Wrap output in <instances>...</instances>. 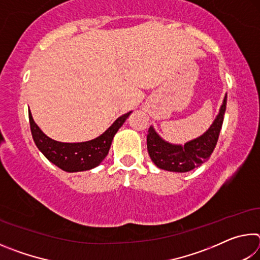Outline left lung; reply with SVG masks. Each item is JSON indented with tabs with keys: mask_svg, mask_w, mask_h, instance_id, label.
<instances>
[{
	"mask_svg": "<svg viewBox=\"0 0 260 260\" xmlns=\"http://www.w3.org/2000/svg\"><path fill=\"white\" fill-rule=\"evenodd\" d=\"M226 104L227 94L223 98L219 113L209 129L199 138L188 141L183 146L167 142L160 138L153 126H150L147 135V147L153 164L158 169L170 172L184 173L201 166L208 160L218 142L226 111Z\"/></svg>",
	"mask_w": 260,
	"mask_h": 260,
	"instance_id": "obj_1",
	"label": "left lung"
}]
</instances>
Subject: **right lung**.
<instances>
[{
  "label": "right lung",
  "mask_w": 260,
  "mask_h": 260,
  "mask_svg": "<svg viewBox=\"0 0 260 260\" xmlns=\"http://www.w3.org/2000/svg\"><path fill=\"white\" fill-rule=\"evenodd\" d=\"M132 112L122 114L96 139L86 142L67 143L55 141L40 129L28 110L30 132L35 144L48 160L65 172H82L99 166L109 153L112 140Z\"/></svg>",
  "instance_id": "right-lung-1"
}]
</instances>
